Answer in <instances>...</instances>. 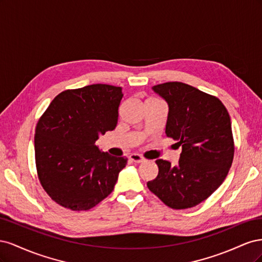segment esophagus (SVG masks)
Instances as JSON below:
<instances>
[{"label": "esophagus", "instance_id": "esophagus-1", "mask_svg": "<svg viewBox=\"0 0 262 262\" xmlns=\"http://www.w3.org/2000/svg\"><path fill=\"white\" fill-rule=\"evenodd\" d=\"M129 158L134 163H143V162H145V158L143 156H141L140 154H137V153L131 154L129 156Z\"/></svg>", "mask_w": 262, "mask_h": 262}]
</instances>
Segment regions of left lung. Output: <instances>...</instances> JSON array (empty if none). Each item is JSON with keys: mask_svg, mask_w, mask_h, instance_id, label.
Wrapping results in <instances>:
<instances>
[{"mask_svg": "<svg viewBox=\"0 0 262 262\" xmlns=\"http://www.w3.org/2000/svg\"><path fill=\"white\" fill-rule=\"evenodd\" d=\"M168 105L166 136L181 146L179 162L157 160L147 188L176 210L195 207L222 185L234 158L231 118L215 97L181 82L153 86Z\"/></svg>", "mask_w": 262, "mask_h": 262, "instance_id": "left-lung-1", "label": "left lung"}]
</instances>
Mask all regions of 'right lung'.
<instances>
[{
  "instance_id": "obj_1",
  "label": "right lung",
  "mask_w": 262,
  "mask_h": 262,
  "mask_svg": "<svg viewBox=\"0 0 262 262\" xmlns=\"http://www.w3.org/2000/svg\"><path fill=\"white\" fill-rule=\"evenodd\" d=\"M122 89L93 84L55 97L35 133L38 178L51 199L72 211L94 208L113 192L128 158L100 152L99 134L118 122Z\"/></svg>"
}]
</instances>
